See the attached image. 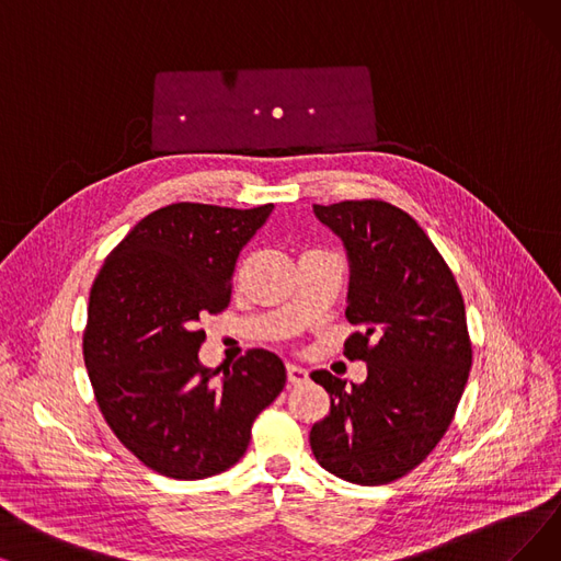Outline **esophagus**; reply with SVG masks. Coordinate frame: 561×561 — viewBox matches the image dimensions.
Here are the masks:
<instances>
[{
	"instance_id": "34e87169",
	"label": "esophagus",
	"mask_w": 561,
	"mask_h": 561,
	"mask_svg": "<svg viewBox=\"0 0 561 561\" xmlns=\"http://www.w3.org/2000/svg\"><path fill=\"white\" fill-rule=\"evenodd\" d=\"M287 379H289V385H304L308 379V370L301 366H295V364H287Z\"/></svg>"
}]
</instances>
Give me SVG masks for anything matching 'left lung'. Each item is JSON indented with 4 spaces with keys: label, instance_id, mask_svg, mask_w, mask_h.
Here are the masks:
<instances>
[{
    "label": "left lung",
    "instance_id": "8db88e82",
    "mask_svg": "<svg viewBox=\"0 0 561 561\" xmlns=\"http://www.w3.org/2000/svg\"><path fill=\"white\" fill-rule=\"evenodd\" d=\"M350 260L345 356L368 366L345 387L329 370L310 377L331 412L310 431L327 472L358 485L391 483L428 458L449 431L472 368L458 283L419 222L382 199L312 205Z\"/></svg>",
    "mask_w": 561,
    "mask_h": 561
}]
</instances>
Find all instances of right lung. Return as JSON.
<instances>
[{"label":"right lung","mask_w":561,"mask_h":561,"mask_svg":"<svg viewBox=\"0 0 561 561\" xmlns=\"http://www.w3.org/2000/svg\"><path fill=\"white\" fill-rule=\"evenodd\" d=\"M272 209L168 205L117 243L89 293L82 354L99 408L126 449L163 477L226 472L285 387V366L268 350H249L222 377L197 356L199 318L228 308L237 257Z\"/></svg>","instance_id":"1"}]
</instances>
